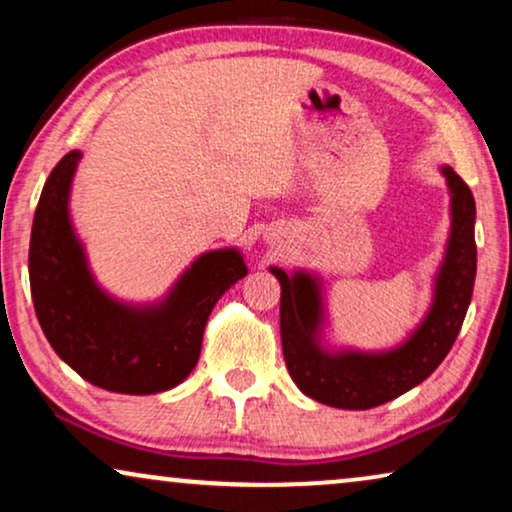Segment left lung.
Wrapping results in <instances>:
<instances>
[{"instance_id": "8db88e82", "label": "left lung", "mask_w": 512, "mask_h": 512, "mask_svg": "<svg viewBox=\"0 0 512 512\" xmlns=\"http://www.w3.org/2000/svg\"><path fill=\"white\" fill-rule=\"evenodd\" d=\"M450 188V240L440 263L433 303L410 338L384 352L326 349L321 342L324 303L319 277L270 268L282 286L279 328L291 380L314 401L342 410H368L422 384L450 352L471 305L478 251L475 200L452 167H440Z\"/></svg>"}]
</instances>
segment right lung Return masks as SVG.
<instances>
[{
	"label": "right lung",
	"mask_w": 512,
	"mask_h": 512,
	"mask_svg": "<svg viewBox=\"0 0 512 512\" xmlns=\"http://www.w3.org/2000/svg\"><path fill=\"white\" fill-rule=\"evenodd\" d=\"M81 151H69L41 191L30 237L34 312L55 354L83 380L116 394H158L184 382L219 298L247 265L237 249L195 258L158 303L130 305L95 282L69 219Z\"/></svg>",
	"instance_id": "1"
}]
</instances>
